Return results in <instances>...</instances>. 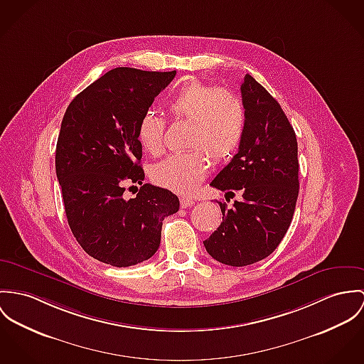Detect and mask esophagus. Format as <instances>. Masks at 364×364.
Here are the masks:
<instances>
[{
    "label": "esophagus",
    "mask_w": 364,
    "mask_h": 364,
    "mask_svg": "<svg viewBox=\"0 0 364 364\" xmlns=\"http://www.w3.org/2000/svg\"><path fill=\"white\" fill-rule=\"evenodd\" d=\"M193 204H195V200L189 198H181V207L182 208H188V207H191Z\"/></svg>",
    "instance_id": "esophagus-1"
}]
</instances>
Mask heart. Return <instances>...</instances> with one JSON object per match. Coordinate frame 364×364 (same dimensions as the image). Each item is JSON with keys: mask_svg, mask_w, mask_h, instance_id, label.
<instances>
[{"mask_svg": "<svg viewBox=\"0 0 364 364\" xmlns=\"http://www.w3.org/2000/svg\"><path fill=\"white\" fill-rule=\"evenodd\" d=\"M169 112L178 119L191 121L188 144L193 147L176 153L151 169V179L175 193L191 195L210 169V156L215 163L231 159L237 150L246 127L243 104L227 90L201 82L183 85L168 100ZM164 119L154 111H146L137 128V137L150 154H159L164 146Z\"/></svg>", "mask_w": 364, "mask_h": 364, "instance_id": "heart-1", "label": "heart"}]
</instances>
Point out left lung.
Segmentation results:
<instances>
[{
    "label": "left lung",
    "mask_w": 364,
    "mask_h": 364,
    "mask_svg": "<svg viewBox=\"0 0 364 364\" xmlns=\"http://www.w3.org/2000/svg\"><path fill=\"white\" fill-rule=\"evenodd\" d=\"M246 127L237 153L210 183L227 195L218 201L223 223L205 239L207 253L243 267L268 257L288 231L299 195L298 140L279 102L249 73L240 85Z\"/></svg>",
    "instance_id": "8db88e82"
}]
</instances>
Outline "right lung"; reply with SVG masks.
Returning a JSON list of instances; mask_svg holds the SVG:
<instances>
[{
  "label": "right lung",
  "mask_w": 364,
  "mask_h": 364,
  "mask_svg": "<svg viewBox=\"0 0 364 364\" xmlns=\"http://www.w3.org/2000/svg\"><path fill=\"white\" fill-rule=\"evenodd\" d=\"M176 70L115 68L66 108L55 150L69 228L82 249L105 264L129 267L159 249L163 220L179 210L168 189L144 183L128 200L124 186L144 179L137 128Z\"/></svg>",
  "instance_id": "right-lung-1"
}]
</instances>
